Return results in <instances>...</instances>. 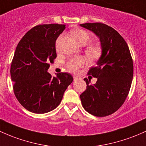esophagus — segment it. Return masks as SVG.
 Wrapping results in <instances>:
<instances>
[{"mask_svg": "<svg viewBox=\"0 0 146 146\" xmlns=\"http://www.w3.org/2000/svg\"><path fill=\"white\" fill-rule=\"evenodd\" d=\"M78 78H78V76H73V80H78Z\"/></svg>", "mask_w": 146, "mask_h": 146, "instance_id": "34e87169", "label": "esophagus"}]
</instances>
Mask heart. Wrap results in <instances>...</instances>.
<instances>
[{
  "instance_id": "heart-1",
  "label": "heart",
  "mask_w": 146,
  "mask_h": 146,
  "mask_svg": "<svg viewBox=\"0 0 146 146\" xmlns=\"http://www.w3.org/2000/svg\"><path fill=\"white\" fill-rule=\"evenodd\" d=\"M73 36L76 39L77 43L80 46H85L89 42L91 39L90 35L84 30H77L73 33ZM62 36L59 37L56 42V47L58 48L59 43H60ZM100 47L96 46H91L88 47L86 49V54L91 58H97L100 55ZM85 64V60L82 57H75L73 58L70 59L68 62H66L67 68L69 69L70 71L76 72L80 67L83 66Z\"/></svg>"
}]
</instances>
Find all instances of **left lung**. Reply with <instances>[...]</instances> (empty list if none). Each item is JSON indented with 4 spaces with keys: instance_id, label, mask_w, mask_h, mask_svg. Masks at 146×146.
I'll use <instances>...</instances> for the list:
<instances>
[{
    "instance_id": "left-lung-1",
    "label": "left lung",
    "mask_w": 146,
    "mask_h": 146,
    "mask_svg": "<svg viewBox=\"0 0 146 146\" xmlns=\"http://www.w3.org/2000/svg\"><path fill=\"white\" fill-rule=\"evenodd\" d=\"M99 38L101 55L88 72L96 84L84 78L86 89L80 96L86 111L99 117L117 111L127 98L133 78V61L127 43L116 30L101 23L80 24Z\"/></svg>"
}]
</instances>
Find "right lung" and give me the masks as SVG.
Instances as JSON below:
<instances>
[{
	"mask_svg": "<svg viewBox=\"0 0 146 146\" xmlns=\"http://www.w3.org/2000/svg\"><path fill=\"white\" fill-rule=\"evenodd\" d=\"M65 28L60 24L36 25L17 46L10 68L14 92L21 105L33 113L55 110L73 80L70 73L52 77L48 72L57 57L56 40Z\"/></svg>",
	"mask_w": 146,
	"mask_h": 146,
	"instance_id": "obj_1",
	"label": "right lung"
}]
</instances>
